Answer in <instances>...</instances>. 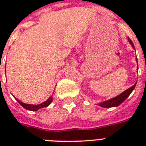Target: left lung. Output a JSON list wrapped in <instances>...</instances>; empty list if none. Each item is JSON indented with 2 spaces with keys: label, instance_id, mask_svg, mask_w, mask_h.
<instances>
[{
  "label": "left lung",
  "instance_id": "obj_1",
  "mask_svg": "<svg viewBox=\"0 0 146 146\" xmlns=\"http://www.w3.org/2000/svg\"><path fill=\"white\" fill-rule=\"evenodd\" d=\"M128 39H129V43L131 44V46H132V47L135 49V46H134L133 43H132V42L131 41V39H129V38H128ZM136 60H137V58H136ZM137 68H138V67H137ZM135 86H136V83H135L133 86H131V88H129L126 89V91H123V93H121L120 95H118V96H116V97L110 99V100L101 103V104H99V105H100L101 107H102V108H106L118 106L119 104H121V103L123 102L125 99H126V98L129 96L130 94L132 92V91H133L134 88H135Z\"/></svg>",
  "mask_w": 146,
  "mask_h": 146
}]
</instances>
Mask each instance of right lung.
I'll return each instance as SVG.
<instances>
[{"instance_id": "add662e5", "label": "right lung", "mask_w": 146, "mask_h": 146, "mask_svg": "<svg viewBox=\"0 0 146 146\" xmlns=\"http://www.w3.org/2000/svg\"><path fill=\"white\" fill-rule=\"evenodd\" d=\"M17 102L21 104L23 108H25V109L28 110H31V111H36L38 110V109H41V108H46L50 104V103L52 102V96H50L48 99H47V101L44 102L42 103V104H38V105H34V104H25V103H23L22 102L19 101L18 99H17Z\"/></svg>"}]
</instances>
